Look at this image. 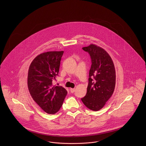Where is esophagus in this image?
<instances>
[{
  "label": "esophagus",
  "instance_id": "1",
  "mask_svg": "<svg viewBox=\"0 0 146 146\" xmlns=\"http://www.w3.org/2000/svg\"><path fill=\"white\" fill-rule=\"evenodd\" d=\"M70 91L71 93H74L75 91V89H70Z\"/></svg>",
  "mask_w": 146,
  "mask_h": 146
}]
</instances>
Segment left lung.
<instances>
[{
	"instance_id": "left-lung-1",
	"label": "left lung",
	"mask_w": 146,
	"mask_h": 146,
	"mask_svg": "<svg viewBox=\"0 0 146 146\" xmlns=\"http://www.w3.org/2000/svg\"><path fill=\"white\" fill-rule=\"evenodd\" d=\"M82 49L90 56L91 66L87 92L81 100L89 109L98 111L104 107L114 90L116 79L114 65L104 49L94 44Z\"/></svg>"
}]
</instances>
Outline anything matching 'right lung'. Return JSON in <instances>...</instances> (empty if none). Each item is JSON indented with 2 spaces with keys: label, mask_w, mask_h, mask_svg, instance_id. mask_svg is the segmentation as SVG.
Listing matches in <instances>:
<instances>
[{
  "label": "right lung",
  "mask_w": 146,
  "mask_h": 146,
  "mask_svg": "<svg viewBox=\"0 0 146 146\" xmlns=\"http://www.w3.org/2000/svg\"><path fill=\"white\" fill-rule=\"evenodd\" d=\"M64 51H49L37 56L30 64L28 73V90L35 102L50 114L60 110L67 94L61 86H53L58 76Z\"/></svg>",
  "instance_id": "add662e5"
}]
</instances>
